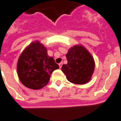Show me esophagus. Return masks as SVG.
Wrapping results in <instances>:
<instances>
[{"instance_id": "1", "label": "esophagus", "mask_w": 121, "mask_h": 121, "mask_svg": "<svg viewBox=\"0 0 121 121\" xmlns=\"http://www.w3.org/2000/svg\"><path fill=\"white\" fill-rule=\"evenodd\" d=\"M59 67H60V69H61L62 68V62H60V63H59Z\"/></svg>"}]
</instances>
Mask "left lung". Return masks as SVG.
<instances>
[{
    "label": "left lung",
    "instance_id": "left-lung-1",
    "mask_svg": "<svg viewBox=\"0 0 121 121\" xmlns=\"http://www.w3.org/2000/svg\"><path fill=\"white\" fill-rule=\"evenodd\" d=\"M68 63L63 65L62 71L69 82L84 84L90 81L95 68L94 60L90 53L82 45L71 47L66 55Z\"/></svg>",
    "mask_w": 121,
    "mask_h": 121
}]
</instances>
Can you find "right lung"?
I'll return each instance as SVG.
<instances>
[{
    "mask_svg": "<svg viewBox=\"0 0 121 121\" xmlns=\"http://www.w3.org/2000/svg\"><path fill=\"white\" fill-rule=\"evenodd\" d=\"M59 66L47 55V49L38 41L31 43L19 57L17 72L21 82L26 87L39 90L46 86L50 76Z\"/></svg>",
    "mask_w": 121,
    "mask_h": 121,
    "instance_id": "obj_1",
    "label": "right lung"
}]
</instances>
